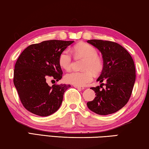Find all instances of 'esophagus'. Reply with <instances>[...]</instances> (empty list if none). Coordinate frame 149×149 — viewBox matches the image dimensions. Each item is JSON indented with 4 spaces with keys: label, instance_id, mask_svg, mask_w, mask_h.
<instances>
[{
    "label": "esophagus",
    "instance_id": "34e87169",
    "mask_svg": "<svg viewBox=\"0 0 149 149\" xmlns=\"http://www.w3.org/2000/svg\"><path fill=\"white\" fill-rule=\"evenodd\" d=\"M74 87L76 88H77V89H79V90H84V87L81 86H76V85H74Z\"/></svg>",
    "mask_w": 149,
    "mask_h": 149
}]
</instances>
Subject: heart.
<instances>
[{"mask_svg": "<svg viewBox=\"0 0 149 149\" xmlns=\"http://www.w3.org/2000/svg\"><path fill=\"white\" fill-rule=\"evenodd\" d=\"M73 52L79 57L84 58L82 72H70L65 76L66 82L76 86H84L92 80L93 74H97L103 67L102 61L98 56L96 49L88 43H79L74 46ZM60 67L66 70L71 68L72 57L69 51L66 49L61 53L58 57Z\"/></svg>", "mask_w": 149, "mask_h": 149, "instance_id": "heart-1", "label": "heart"}]
</instances>
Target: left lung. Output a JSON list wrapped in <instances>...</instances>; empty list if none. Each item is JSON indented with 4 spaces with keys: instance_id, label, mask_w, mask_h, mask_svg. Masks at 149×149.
Instances as JSON below:
<instances>
[{
    "instance_id": "8db88e82",
    "label": "left lung",
    "mask_w": 149,
    "mask_h": 149,
    "mask_svg": "<svg viewBox=\"0 0 149 149\" xmlns=\"http://www.w3.org/2000/svg\"><path fill=\"white\" fill-rule=\"evenodd\" d=\"M87 43L97 48L103 58V69L97 79L102 84L91 88L96 96L87 102V106L98 115L113 113L130 98L136 77L134 61L127 51L117 43L100 40H88Z\"/></svg>"
}]
</instances>
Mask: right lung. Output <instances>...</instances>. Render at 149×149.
Here are the masks:
<instances>
[{
    "instance_id": "obj_1",
    "label": "right lung",
    "mask_w": 149,
    "mask_h": 149,
    "mask_svg": "<svg viewBox=\"0 0 149 149\" xmlns=\"http://www.w3.org/2000/svg\"><path fill=\"white\" fill-rule=\"evenodd\" d=\"M74 41L48 40L32 44L24 49L14 67V84L22 104L37 116H48L60 108L63 94L70 84H53L49 78L58 81L63 71L58 63L61 53Z\"/></svg>"
}]
</instances>
